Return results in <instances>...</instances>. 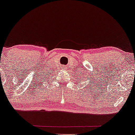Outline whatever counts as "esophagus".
<instances>
[{"label":"esophagus","instance_id":"34e87169","mask_svg":"<svg viewBox=\"0 0 135 135\" xmlns=\"http://www.w3.org/2000/svg\"><path fill=\"white\" fill-rule=\"evenodd\" d=\"M61 69H63V70H65V69H66V66H64V65H63V66H62Z\"/></svg>","mask_w":135,"mask_h":135}]
</instances>
